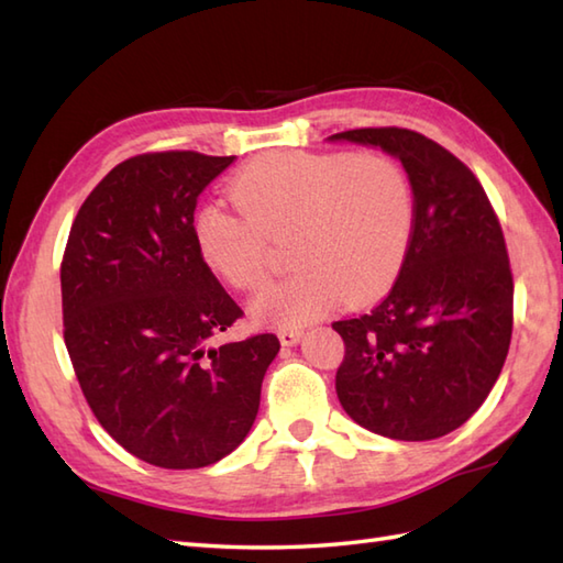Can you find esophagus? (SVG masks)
<instances>
[{
    "instance_id": "34e87169",
    "label": "esophagus",
    "mask_w": 563,
    "mask_h": 563,
    "mask_svg": "<svg viewBox=\"0 0 563 563\" xmlns=\"http://www.w3.org/2000/svg\"><path fill=\"white\" fill-rule=\"evenodd\" d=\"M278 339H280L283 345H295L297 341L302 339V331L300 329H280Z\"/></svg>"
}]
</instances>
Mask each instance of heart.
<instances>
[{
    "instance_id": "obj_1",
    "label": "heart",
    "mask_w": 563,
    "mask_h": 563,
    "mask_svg": "<svg viewBox=\"0 0 563 563\" xmlns=\"http://www.w3.org/2000/svg\"><path fill=\"white\" fill-rule=\"evenodd\" d=\"M239 212L208 202L196 244L208 268L239 290L268 275V242H288L297 271L263 288L261 324L302 327L331 305H365L391 288L409 254L416 198L409 174L387 154L273 152L230 184Z\"/></svg>"
}]
</instances>
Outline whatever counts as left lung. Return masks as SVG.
Instances as JSON below:
<instances>
[{
  "instance_id": "obj_1",
  "label": "left lung",
  "mask_w": 563,
  "mask_h": 563,
  "mask_svg": "<svg viewBox=\"0 0 563 563\" xmlns=\"http://www.w3.org/2000/svg\"><path fill=\"white\" fill-rule=\"evenodd\" d=\"M379 147L409 174L416 222L389 295L333 321L345 343L336 394L357 426L394 440L452 433L486 401L512 333V275L482 184L438 142L404 128L327 137Z\"/></svg>"
}]
</instances>
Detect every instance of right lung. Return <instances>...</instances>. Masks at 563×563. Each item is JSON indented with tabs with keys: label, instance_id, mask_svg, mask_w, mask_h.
<instances>
[{
	"label": "right lung",
	"instance_id": "add662e5",
	"mask_svg": "<svg viewBox=\"0 0 563 563\" xmlns=\"http://www.w3.org/2000/svg\"><path fill=\"white\" fill-rule=\"evenodd\" d=\"M232 162L176 150L118 164L79 208L59 268L84 397L118 445L162 470L242 445L280 351L273 333L212 345L244 312L202 261L194 212Z\"/></svg>",
	"mask_w": 563,
	"mask_h": 563
}]
</instances>
